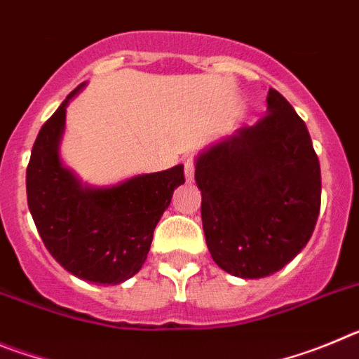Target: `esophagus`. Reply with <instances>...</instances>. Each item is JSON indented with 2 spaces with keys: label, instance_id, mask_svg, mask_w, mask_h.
Masks as SVG:
<instances>
[{
  "label": "esophagus",
  "instance_id": "34e87169",
  "mask_svg": "<svg viewBox=\"0 0 359 359\" xmlns=\"http://www.w3.org/2000/svg\"><path fill=\"white\" fill-rule=\"evenodd\" d=\"M194 172H196V167H194V160L192 158H187L185 160V180L187 182H194Z\"/></svg>",
  "mask_w": 359,
  "mask_h": 359
}]
</instances>
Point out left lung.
Listing matches in <instances>:
<instances>
[{"mask_svg": "<svg viewBox=\"0 0 359 359\" xmlns=\"http://www.w3.org/2000/svg\"><path fill=\"white\" fill-rule=\"evenodd\" d=\"M268 115L196 158L212 259L233 277L262 278L291 262L320 212V161L306 123L277 90Z\"/></svg>", "mask_w": 359, "mask_h": 359, "instance_id": "8db88e82", "label": "left lung"}]
</instances>
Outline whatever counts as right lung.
Here are the masks:
<instances>
[{"instance_id":"right-lung-1","label":"right lung","mask_w":359,"mask_h":359,"mask_svg":"<svg viewBox=\"0 0 359 359\" xmlns=\"http://www.w3.org/2000/svg\"><path fill=\"white\" fill-rule=\"evenodd\" d=\"M66 97L41 128L27 167V199L44 246L66 271L82 280L115 286L140 271L152 231L185 183L183 165L138 174L111 187L82 183L61 160Z\"/></svg>"}]
</instances>
